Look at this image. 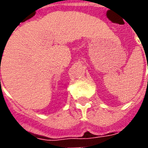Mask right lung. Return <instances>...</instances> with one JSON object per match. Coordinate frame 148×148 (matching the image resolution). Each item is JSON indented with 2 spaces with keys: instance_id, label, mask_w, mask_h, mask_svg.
Masks as SVG:
<instances>
[{
  "instance_id": "add662e5",
  "label": "right lung",
  "mask_w": 148,
  "mask_h": 148,
  "mask_svg": "<svg viewBox=\"0 0 148 148\" xmlns=\"http://www.w3.org/2000/svg\"><path fill=\"white\" fill-rule=\"evenodd\" d=\"M0 80H1V79H0Z\"/></svg>"
}]
</instances>
